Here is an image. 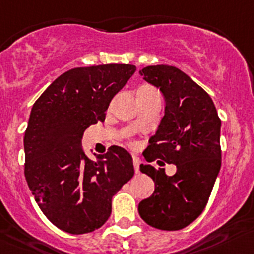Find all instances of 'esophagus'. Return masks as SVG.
I'll list each match as a JSON object with an SVG mask.
<instances>
[{
    "instance_id": "obj_1",
    "label": "esophagus",
    "mask_w": 254,
    "mask_h": 254,
    "mask_svg": "<svg viewBox=\"0 0 254 254\" xmlns=\"http://www.w3.org/2000/svg\"><path fill=\"white\" fill-rule=\"evenodd\" d=\"M139 164H141V160H139V157L133 156V167H134V171H136V173H138L139 171Z\"/></svg>"
}]
</instances>
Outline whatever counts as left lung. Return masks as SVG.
Returning a JSON list of instances; mask_svg holds the SVG:
<instances>
[{
    "mask_svg": "<svg viewBox=\"0 0 254 254\" xmlns=\"http://www.w3.org/2000/svg\"><path fill=\"white\" fill-rule=\"evenodd\" d=\"M139 74L165 99V115L143 156L176 165V173L167 176L165 169L139 166L155 191L138 204V213L157 229H183L203 213L219 174L222 122L210 95L180 69L152 65Z\"/></svg>",
    "mask_w": 254,
    "mask_h": 254,
    "instance_id": "1",
    "label": "left lung"
}]
</instances>
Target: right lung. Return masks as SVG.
Listing matches in <instances>:
<instances>
[{
  "mask_svg": "<svg viewBox=\"0 0 254 254\" xmlns=\"http://www.w3.org/2000/svg\"><path fill=\"white\" fill-rule=\"evenodd\" d=\"M134 71L129 64L70 69L32 106L24 137L25 178L45 217L66 233L101 228L111 215L112 196L133 176L128 151L112 146L92 161L81 138L90 125L104 121L112 98Z\"/></svg>",
  "mask_w": 254,
  "mask_h": 254,
  "instance_id": "obj_1",
  "label": "right lung"
}]
</instances>
